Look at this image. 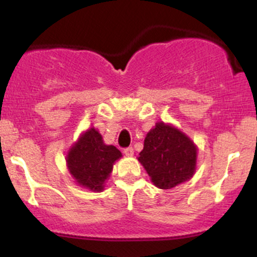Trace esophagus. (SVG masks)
Segmentation results:
<instances>
[{"mask_svg": "<svg viewBox=\"0 0 257 257\" xmlns=\"http://www.w3.org/2000/svg\"><path fill=\"white\" fill-rule=\"evenodd\" d=\"M125 156H128V157H132L133 155H134V150H133V147H126L124 149V151H123Z\"/></svg>", "mask_w": 257, "mask_h": 257, "instance_id": "esophagus-1", "label": "esophagus"}]
</instances>
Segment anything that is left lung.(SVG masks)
<instances>
[{
	"label": "left lung",
	"instance_id": "8db88e82",
	"mask_svg": "<svg viewBox=\"0 0 257 257\" xmlns=\"http://www.w3.org/2000/svg\"><path fill=\"white\" fill-rule=\"evenodd\" d=\"M197 155L196 144L185 133L172 124L157 122L147 133L138 161L156 187L169 190L192 178Z\"/></svg>",
	"mask_w": 257,
	"mask_h": 257
}]
</instances>
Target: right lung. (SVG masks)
I'll use <instances>...</instances> for the list:
<instances>
[{
  "label": "right lung",
  "instance_id": "obj_1",
  "mask_svg": "<svg viewBox=\"0 0 257 257\" xmlns=\"http://www.w3.org/2000/svg\"><path fill=\"white\" fill-rule=\"evenodd\" d=\"M122 157L118 149L106 145L101 134L94 126L79 135L66 155V166L78 186L93 192L104 191L114 162Z\"/></svg>",
  "mask_w": 257,
  "mask_h": 257
}]
</instances>
